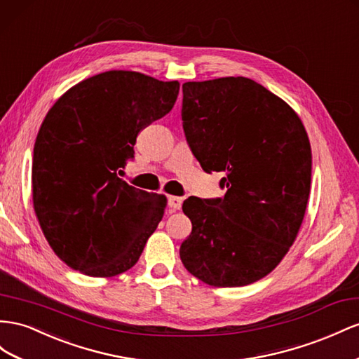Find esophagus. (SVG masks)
I'll list each match as a JSON object with an SVG mask.
<instances>
[{
  "label": "esophagus",
  "instance_id": "obj_1",
  "mask_svg": "<svg viewBox=\"0 0 359 359\" xmlns=\"http://www.w3.org/2000/svg\"><path fill=\"white\" fill-rule=\"evenodd\" d=\"M168 205H169L172 210H180V208L182 207V198L169 196V198H168Z\"/></svg>",
  "mask_w": 359,
  "mask_h": 359
}]
</instances>
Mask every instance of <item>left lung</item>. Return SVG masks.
I'll use <instances>...</instances> for the list:
<instances>
[{"instance_id":"8db88e82","label":"left lung","mask_w":359,"mask_h":359,"mask_svg":"<svg viewBox=\"0 0 359 359\" xmlns=\"http://www.w3.org/2000/svg\"><path fill=\"white\" fill-rule=\"evenodd\" d=\"M182 128L202 169L225 172L224 198H189L180 257L215 287L255 283L297 236L311 187V147L299 116L245 76L182 84Z\"/></svg>"}]
</instances>
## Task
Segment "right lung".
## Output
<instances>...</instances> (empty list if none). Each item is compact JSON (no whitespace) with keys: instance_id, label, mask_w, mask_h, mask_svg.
Segmentation results:
<instances>
[{"instance_id":"add662e5","label":"right lung","mask_w":359,"mask_h":359,"mask_svg":"<svg viewBox=\"0 0 359 359\" xmlns=\"http://www.w3.org/2000/svg\"><path fill=\"white\" fill-rule=\"evenodd\" d=\"M178 81L109 71L71 87L48 111L33 151L34 211L55 255L98 278L127 272L163 217L166 198L118 177L137 134L168 114Z\"/></svg>"}]
</instances>
